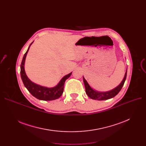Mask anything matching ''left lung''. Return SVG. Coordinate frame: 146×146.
<instances>
[{
    "label": "left lung",
    "mask_w": 146,
    "mask_h": 146,
    "mask_svg": "<svg viewBox=\"0 0 146 146\" xmlns=\"http://www.w3.org/2000/svg\"><path fill=\"white\" fill-rule=\"evenodd\" d=\"M127 70L126 71V72L125 73V76H124V78L123 80H122L121 83L117 87H116L115 88H114L113 89H112L111 90H110L108 92H98V91L94 90L89 86L87 81L83 77V79L84 84H85V90H86V94L90 98L92 99H95V100H98V101L106 100V99H109L112 98H113L119 92V91L121 90L122 86H123L124 82L126 79V78H127Z\"/></svg>",
    "instance_id": "left-lung-1"
}]
</instances>
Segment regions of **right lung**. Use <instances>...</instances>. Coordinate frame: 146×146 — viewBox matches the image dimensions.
Listing matches in <instances>:
<instances>
[{
	"instance_id": "add662e5",
	"label": "right lung",
	"mask_w": 146,
	"mask_h": 146,
	"mask_svg": "<svg viewBox=\"0 0 146 146\" xmlns=\"http://www.w3.org/2000/svg\"><path fill=\"white\" fill-rule=\"evenodd\" d=\"M33 42L29 46V47L24 54L21 62V76L22 80L23 83H24V85L25 86V88L29 92V93H31V94L35 98L42 101L55 100V99L59 98L61 95H62L64 90V85L65 81L70 77L72 72L64 76L60 81V82L58 83V85L54 88H48L44 87L40 85H38L37 84H35L31 81L27 77V76L25 73L24 65L27 54L28 52L30 46L33 44Z\"/></svg>"
}]
</instances>
